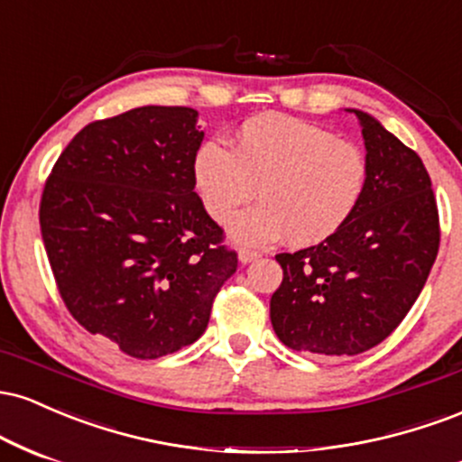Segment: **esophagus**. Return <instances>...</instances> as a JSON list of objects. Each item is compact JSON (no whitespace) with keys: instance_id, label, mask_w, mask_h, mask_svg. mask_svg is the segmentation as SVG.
I'll return each instance as SVG.
<instances>
[{"instance_id":"34e87169","label":"esophagus","mask_w":462,"mask_h":462,"mask_svg":"<svg viewBox=\"0 0 462 462\" xmlns=\"http://www.w3.org/2000/svg\"><path fill=\"white\" fill-rule=\"evenodd\" d=\"M258 256H261V254L254 252V249H247V247H241V249H238V261H241L243 264H247V263L256 261Z\"/></svg>"}]
</instances>
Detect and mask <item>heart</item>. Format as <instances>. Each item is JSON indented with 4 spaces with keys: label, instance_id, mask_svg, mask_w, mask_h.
Segmentation results:
<instances>
[{
    "label": "heart",
    "instance_id": "1",
    "mask_svg": "<svg viewBox=\"0 0 462 462\" xmlns=\"http://www.w3.org/2000/svg\"><path fill=\"white\" fill-rule=\"evenodd\" d=\"M193 182L201 206L217 224L256 198V208L232 224L243 245L286 241L312 247L328 241L356 215L369 182L363 150L332 130L286 115L247 119L232 150L208 141L193 158Z\"/></svg>",
    "mask_w": 462,
    "mask_h": 462
}]
</instances>
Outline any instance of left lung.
<instances>
[{"label":"left lung","instance_id":"left-lung-1","mask_svg":"<svg viewBox=\"0 0 462 462\" xmlns=\"http://www.w3.org/2000/svg\"><path fill=\"white\" fill-rule=\"evenodd\" d=\"M354 113L367 147L365 198L332 238L275 256L284 275L269 304L286 347L326 356H354L383 343L415 304L441 243L421 158L374 116Z\"/></svg>","mask_w":462,"mask_h":462}]
</instances>
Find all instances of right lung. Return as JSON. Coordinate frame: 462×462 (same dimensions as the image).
<instances>
[{
  "mask_svg": "<svg viewBox=\"0 0 462 462\" xmlns=\"http://www.w3.org/2000/svg\"><path fill=\"white\" fill-rule=\"evenodd\" d=\"M187 106H141L84 125L41 195L58 293L84 330L150 360L190 346L238 267L195 193L204 132Z\"/></svg>",
  "mask_w": 462,
  "mask_h": 462,
  "instance_id": "right-lung-1",
  "label": "right lung"
}]
</instances>
